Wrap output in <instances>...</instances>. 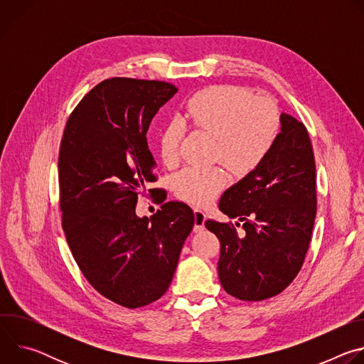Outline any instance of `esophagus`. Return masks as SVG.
I'll use <instances>...</instances> for the list:
<instances>
[{
    "label": "esophagus",
    "instance_id": "1",
    "mask_svg": "<svg viewBox=\"0 0 364 364\" xmlns=\"http://www.w3.org/2000/svg\"><path fill=\"white\" fill-rule=\"evenodd\" d=\"M205 215L200 209H194V232H201L204 229Z\"/></svg>",
    "mask_w": 364,
    "mask_h": 364
}]
</instances>
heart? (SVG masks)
Returning <instances> with one entry per match:
<instances>
[{
  "instance_id": "obj_1",
  "label": "heart",
  "mask_w": 364,
  "mask_h": 364,
  "mask_svg": "<svg viewBox=\"0 0 364 364\" xmlns=\"http://www.w3.org/2000/svg\"><path fill=\"white\" fill-rule=\"evenodd\" d=\"M180 121L213 135V159L237 173H247L265 160L281 128L278 108L269 97L252 96L249 89L235 85L198 90L184 103ZM181 138L180 122L173 121L161 128L159 151L166 166L178 161ZM226 184L228 174L220 166L186 167L173 177L176 193L193 204L212 201Z\"/></svg>"
}]
</instances>
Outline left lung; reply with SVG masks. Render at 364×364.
<instances>
[{"label": "left lung", "mask_w": 364, "mask_h": 364, "mask_svg": "<svg viewBox=\"0 0 364 364\" xmlns=\"http://www.w3.org/2000/svg\"><path fill=\"white\" fill-rule=\"evenodd\" d=\"M219 209L243 222L245 230L239 236L232 223L204 222L220 240L223 289L242 301L282 292L304 264L317 213L314 152L302 122L281 115L271 152L223 193Z\"/></svg>", "instance_id": "1"}]
</instances>
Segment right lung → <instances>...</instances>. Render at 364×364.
Here are the masks:
<instances>
[{"label": "right lung", "instance_id": "right-lung-1", "mask_svg": "<svg viewBox=\"0 0 364 364\" xmlns=\"http://www.w3.org/2000/svg\"><path fill=\"white\" fill-rule=\"evenodd\" d=\"M177 90L161 80H103L77 103L60 142L68 245L87 282L127 308L148 305L167 292L194 226L190 205L166 203L167 196L151 219L135 215L138 194L157 180L148 127Z\"/></svg>", "mask_w": 364, "mask_h": 364}]
</instances>
